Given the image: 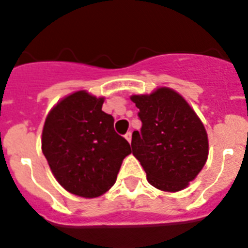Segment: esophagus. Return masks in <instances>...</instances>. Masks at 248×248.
<instances>
[{"label":"esophagus","mask_w":248,"mask_h":248,"mask_svg":"<svg viewBox=\"0 0 248 248\" xmlns=\"http://www.w3.org/2000/svg\"><path fill=\"white\" fill-rule=\"evenodd\" d=\"M125 139L128 140L129 143H130V141H131V131H128V133H126V134H125Z\"/></svg>","instance_id":"34e87169"}]
</instances>
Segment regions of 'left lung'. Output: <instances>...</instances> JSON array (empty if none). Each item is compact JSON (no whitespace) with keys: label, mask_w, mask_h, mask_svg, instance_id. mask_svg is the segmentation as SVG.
Returning <instances> with one entry per match:
<instances>
[{"label":"left lung","mask_w":248,"mask_h":248,"mask_svg":"<svg viewBox=\"0 0 248 248\" xmlns=\"http://www.w3.org/2000/svg\"><path fill=\"white\" fill-rule=\"evenodd\" d=\"M130 99L143 124L133 133L131 149L149 184L168 192L185 189L209 155L207 133L200 118L180 94L166 87Z\"/></svg>","instance_id":"obj_1"}]
</instances>
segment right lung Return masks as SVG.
<instances>
[{"label": "right lung", "mask_w": 248, "mask_h": 248, "mask_svg": "<svg viewBox=\"0 0 248 248\" xmlns=\"http://www.w3.org/2000/svg\"><path fill=\"white\" fill-rule=\"evenodd\" d=\"M104 98L88 92L69 94L46 118L42 151L61 185L82 198H98L115 184L129 143L102 110Z\"/></svg>", "instance_id": "right-lung-1"}]
</instances>
